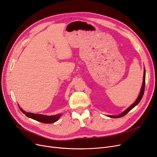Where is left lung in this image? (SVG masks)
<instances>
[{
  "instance_id": "obj_1",
  "label": "left lung",
  "mask_w": 157,
  "mask_h": 157,
  "mask_svg": "<svg viewBox=\"0 0 157 157\" xmlns=\"http://www.w3.org/2000/svg\"><path fill=\"white\" fill-rule=\"evenodd\" d=\"M145 84H146V70H145V69H144V78H143V84H142V89H141L140 93L139 94V97L137 98V99L136 100V101L132 105H131V106H129V107L126 110H125L123 113H122L121 115H119L118 116H110V115H109L108 117H111V118H120V117H123L124 115H126L128 113H129L134 107H135V106L140 102V101L141 100V99H142V97L144 95V90H145Z\"/></svg>"
}]
</instances>
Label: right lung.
<instances>
[{
	"instance_id": "1",
	"label": "right lung",
	"mask_w": 157,
	"mask_h": 157,
	"mask_svg": "<svg viewBox=\"0 0 157 157\" xmlns=\"http://www.w3.org/2000/svg\"><path fill=\"white\" fill-rule=\"evenodd\" d=\"M19 108L23 113L25 114V115L27 116L28 117L32 118V119H33V120H35L36 121L42 122V123H46V124L53 123L56 121H57L60 117V115H53V116H46V115H40V114L31 113L25 112L20 107H19Z\"/></svg>"
}]
</instances>
